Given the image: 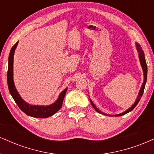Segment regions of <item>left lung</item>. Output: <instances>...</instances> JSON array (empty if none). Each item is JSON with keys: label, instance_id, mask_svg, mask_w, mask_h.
<instances>
[{"label": "left lung", "instance_id": "1", "mask_svg": "<svg viewBox=\"0 0 154 154\" xmlns=\"http://www.w3.org/2000/svg\"><path fill=\"white\" fill-rule=\"evenodd\" d=\"M135 45H136V48H137V52H138V56H139V59H140V64H141V66H142V69H143V77H144V79H143V82L142 84V86H141L140 88V90L139 91V93H138V95H137V100H135V103H133V105L130 108V109H128V110H126L125 111H124V112L121 113V114H116V115H110V114H105V113H103L101 112L99 109H98L93 104V102H92V100L90 99L91 100V103L92 104V106H93V108L95 109V111H97V112L100 113V114H103V115H106V116H122L124 114H126L127 113L130 112V111H131L132 109L135 108L136 106H137V104L138 103L139 100H140V98L142 97L143 95V91H144V88H145V85H146V79H147V64H146V59H145V55H144V52L143 51L142 48L140 47V45H139L138 43H135Z\"/></svg>", "mask_w": 154, "mask_h": 154}]
</instances>
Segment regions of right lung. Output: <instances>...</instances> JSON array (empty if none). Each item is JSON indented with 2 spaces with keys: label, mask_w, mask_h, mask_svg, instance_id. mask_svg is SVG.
<instances>
[{
  "label": "right lung",
  "mask_w": 154,
  "mask_h": 154,
  "mask_svg": "<svg viewBox=\"0 0 154 154\" xmlns=\"http://www.w3.org/2000/svg\"><path fill=\"white\" fill-rule=\"evenodd\" d=\"M18 42L11 48L8 56V72H7V82H8V87L9 92L13 97L14 100L17 103L19 109L24 112L26 115L32 116L35 118H47L49 116L54 115L55 113L62 106L63 100L66 94L67 88H65L63 91L59 94V98L54 102V103L48 106H39V105H30L27 103L22 99V97L19 94L18 91L16 89L14 82L13 79V64H14V55L16 48H17Z\"/></svg>",
  "instance_id": "add662e5"
}]
</instances>
